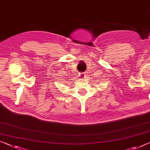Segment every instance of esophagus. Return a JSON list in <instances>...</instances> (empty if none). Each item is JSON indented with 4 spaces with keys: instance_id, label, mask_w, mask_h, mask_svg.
<instances>
[{
    "instance_id": "1",
    "label": "esophagus",
    "mask_w": 150,
    "mask_h": 150,
    "mask_svg": "<svg viewBox=\"0 0 150 150\" xmlns=\"http://www.w3.org/2000/svg\"><path fill=\"white\" fill-rule=\"evenodd\" d=\"M85 74L84 73H79V78H81V79H83V78L85 77Z\"/></svg>"
}]
</instances>
